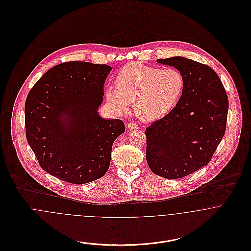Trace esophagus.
<instances>
[{
  "instance_id": "obj_1",
  "label": "esophagus",
  "mask_w": 251,
  "mask_h": 251,
  "mask_svg": "<svg viewBox=\"0 0 251 251\" xmlns=\"http://www.w3.org/2000/svg\"><path fill=\"white\" fill-rule=\"evenodd\" d=\"M127 127H128L129 129H137V128H139L138 125L135 124V123H128V124H127Z\"/></svg>"
}]
</instances>
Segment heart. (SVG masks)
Here are the masks:
<instances>
[{"mask_svg": "<svg viewBox=\"0 0 251 251\" xmlns=\"http://www.w3.org/2000/svg\"><path fill=\"white\" fill-rule=\"evenodd\" d=\"M116 87L104 90L110 106L119 112L128 110L134 102V111L145 122L157 121L167 116L181 99L185 80L176 69L128 64L115 77Z\"/></svg>", "mask_w": 251, "mask_h": 251, "instance_id": "b5f03b06", "label": "heart"}]
</instances>
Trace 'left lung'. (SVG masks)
<instances>
[{
  "instance_id": "left-lung-1",
  "label": "left lung",
  "mask_w": 251,
  "mask_h": 251,
  "mask_svg": "<svg viewBox=\"0 0 251 251\" xmlns=\"http://www.w3.org/2000/svg\"><path fill=\"white\" fill-rule=\"evenodd\" d=\"M183 74L184 92L167 116L146 128V159L152 173L179 179L207 165L224 136L225 89L213 69L183 57L158 59Z\"/></svg>"
}]
</instances>
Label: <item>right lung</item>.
I'll list each match as a JSON object with an SVG mask.
<instances>
[{
	"label": "right lung",
	"instance_id": "obj_1",
	"mask_svg": "<svg viewBox=\"0 0 251 251\" xmlns=\"http://www.w3.org/2000/svg\"><path fill=\"white\" fill-rule=\"evenodd\" d=\"M112 68L68 62L45 72L25 102L26 138L40 167L71 183H87L107 172L114 141L125 132L119 119L98 109Z\"/></svg>",
	"mask_w": 251,
	"mask_h": 251
}]
</instances>
